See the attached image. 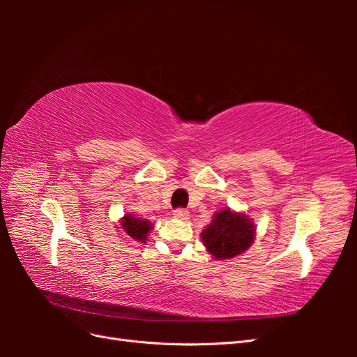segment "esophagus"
<instances>
[{
  "instance_id": "1",
  "label": "esophagus",
  "mask_w": 357,
  "mask_h": 357,
  "mask_svg": "<svg viewBox=\"0 0 357 357\" xmlns=\"http://www.w3.org/2000/svg\"><path fill=\"white\" fill-rule=\"evenodd\" d=\"M172 215H174L176 219L178 220H188L189 219V211L185 210V208H177L172 211Z\"/></svg>"
}]
</instances>
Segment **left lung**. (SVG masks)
Instances as JSON below:
<instances>
[{
  "instance_id": "1",
  "label": "left lung",
  "mask_w": 357,
  "mask_h": 357,
  "mask_svg": "<svg viewBox=\"0 0 357 357\" xmlns=\"http://www.w3.org/2000/svg\"><path fill=\"white\" fill-rule=\"evenodd\" d=\"M255 225L248 215L225 208L213 215L211 223L201 232V238L215 261H222L245 252L255 241Z\"/></svg>"
}]
</instances>
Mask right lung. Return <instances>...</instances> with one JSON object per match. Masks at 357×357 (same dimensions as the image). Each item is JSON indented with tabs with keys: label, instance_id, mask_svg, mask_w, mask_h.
Returning <instances> with one entry per match:
<instances>
[{
	"label": "right lung",
	"instance_id": "add662e5",
	"mask_svg": "<svg viewBox=\"0 0 357 357\" xmlns=\"http://www.w3.org/2000/svg\"><path fill=\"white\" fill-rule=\"evenodd\" d=\"M119 225H121V228L126 236L138 243H146L149 232L153 229V225L147 219L135 218V215L131 213L125 214Z\"/></svg>",
	"mask_w": 357,
	"mask_h": 357
}]
</instances>
